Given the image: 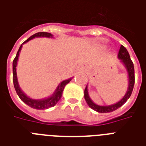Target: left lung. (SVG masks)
<instances>
[{"instance_id": "left-lung-1", "label": "left lung", "mask_w": 146, "mask_h": 146, "mask_svg": "<svg viewBox=\"0 0 146 146\" xmlns=\"http://www.w3.org/2000/svg\"><path fill=\"white\" fill-rule=\"evenodd\" d=\"M117 57L124 64V65L127 67L128 75H129V87H128V90H127V93L124 96V97L123 98L120 102L114 104H112V105H109V106H99V105H97V104H95L90 99V98L89 96V93H88L87 86L85 89L84 96L87 104H89V106L92 109H93V110L96 111L97 112H99V113H109V112H112V111H115L117 108H119L120 107L122 106L123 104L126 103L127 100L129 99V98L131 96L133 89L134 83H135V71H134L133 63L132 61V60L130 59L129 53H128L127 50L123 45L120 46Z\"/></svg>"}]
</instances>
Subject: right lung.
Instances as JSON below:
<instances>
[{
    "instance_id": "add662e5",
    "label": "right lung",
    "mask_w": 146,
    "mask_h": 146,
    "mask_svg": "<svg viewBox=\"0 0 146 146\" xmlns=\"http://www.w3.org/2000/svg\"><path fill=\"white\" fill-rule=\"evenodd\" d=\"M35 37H52V35L48 33L40 32V33H35V34H34L33 35L30 36V37L27 40H26L23 43H26V42H29V40L33 39V38ZM22 45L19 47V50L17 51V56L15 57L14 60H13V86H14L15 90L17 92V95H18L19 98H20L24 103H26L27 105H29V106L31 107V108H33L38 109V110H44V109H48L49 108H51V107L54 106L55 104H57V102H59V100L60 99L62 93H63V91H64V87H65V86H66L67 83L70 82L71 79L64 80V81L60 82L59 84V86H58V87L57 88V90H56L54 93V95H52V96L46 99L35 100L32 99V98H29L27 97V96L21 91V89L19 88V85H18V82H17L16 66H17V60H18L19 51H20Z\"/></svg>"
}]
</instances>
